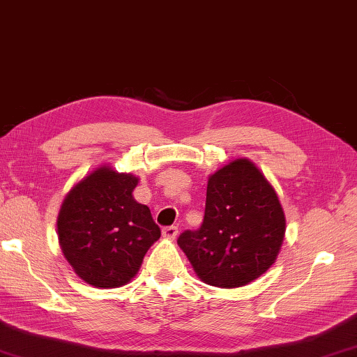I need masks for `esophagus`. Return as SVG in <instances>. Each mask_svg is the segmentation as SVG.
I'll list each match as a JSON object with an SVG mask.
<instances>
[{
    "mask_svg": "<svg viewBox=\"0 0 357 357\" xmlns=\"http://www.w3.org/2000/svg\"><path fill=\"white\" fill-rule=\"evenodd\" d=\"M162 236L167 238H176L178 226H165V228H162Z\"/></svg>",
    "mask_w": 357,
    "mask_h": 357,
    "instance_id": "obj_1",
    "label": "esophagus"
}]
</instances>
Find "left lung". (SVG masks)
<instances>
[{
  "label": "left lung",
  "mask_w": 357,
  "mask_h": 357,
  "mask_svg": "<svg viewBox=\"0 0 357 357\" xmlns=\"http://www.w3.org/2000/svg\"><path fill=\"white\" fill-rule=\"evenodd\" d=\"M286 218L273 187L248 159H236L209 178L204 218L178 245L206 284L242 287L270 268Z\"/></svg>",
  "instance_id": "left-lung-1"
}]
</instances>
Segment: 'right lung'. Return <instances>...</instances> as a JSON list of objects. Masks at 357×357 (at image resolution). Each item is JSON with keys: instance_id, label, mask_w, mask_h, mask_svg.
<instances>
[{"instance_id": "obj_1", "label": "right lung", "mask_w": 357, "mask_h": 357, "mask_svg": "<svg viewBox=\"0 0 357 357\" xmlns=\"http://www.w3.org/2000/svg\"><path fill=\"white\" fill-rule=\"evenodd\" d=\"M137 181L101 167L63 199L57 218L63 256L90 286H125L160 237L148 206L132 198Z\"/></svg>"}]
</instances>
